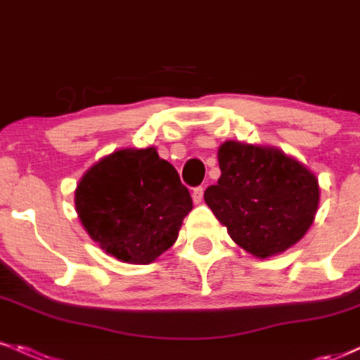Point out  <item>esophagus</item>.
Returning a JSON list of instances; mask_svg holds the SVG:
<instances>
[{
	"mask_svg": "<svg viewBox=\"0 0 360 360\" xmlns=\"http://www.w3.org/2000/svg\"><path fill=\"white\" fill-rule=\"evenodd\" d=\"M203 193H205V188H201V186H198V188L193 189V201L194 203H201L203 201Z\"/></svg>",
	"mask_w": 360,
	"mask_h": 360,
	"instance_id": "esophagus-1",
	"label": "esophagus"
}]
</instances>
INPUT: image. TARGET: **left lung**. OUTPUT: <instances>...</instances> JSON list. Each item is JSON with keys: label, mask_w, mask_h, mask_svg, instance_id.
Returning a JSON list of instances; mask_svg holds the SVG:
<instances>
[{"label": "left lung", "mask_w": 360, "mask_h": 360, "mask_svg": "<svg viewBox=\"0 0 360 360\" xmlns=\"http://www.w3.org/2000/svg\"><path fill=\"white\" fill-rule=\"evenodd\" d=\"M221 176L206 205L232 240L255 257L281 254L303 238L320 203L316 176L274 147L229 142L218 148Z\"/></svg>", "instance_id": "1"}]
</instances>
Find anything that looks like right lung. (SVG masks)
<instances>
[{
  "instance_id": "add662e5",
  "label": "right lung",
  "mask_w": 360,
  "mask_h": 360,
  "mask_svg": "<svg viewBox=\"0 0 360 360\" xmlns=\"http://www.w3.org/2000/svg\"><path fill=\"white\" fill-rule=\"evenodd\" d=\"M74 205L100 249L128 264L154 262L177 240L193 210L188 188L155 147L103 157L81 177Z\"/></svg>"
}]
</instances>
